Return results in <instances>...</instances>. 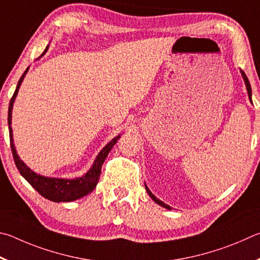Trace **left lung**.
<instances>
[{
    "label": "left lung",
    "instance_id": "left-lung-1",
    "mask_svg": "<svg viewBox=\"0 0 260 260\" xmlns=\"http://www.w3.org/2000/svg\"><path fill=\"white\" fill-rule=\"evenodd\" d=\"M241 74H242V76H243V80H244V82H245V86H247L248 95H249L250 102L252 103V98H251V95H252V93H251V85H250V82H249V80H248V77H247V75H245V73H244L243 71H241ZM145 188H146L148 195L153 199V201H154V202H156V203L158 204V206H161V207H163V208L169 209V210H171V207H170V206H168V204H166L165 202H162L161 200H158V199L155 197V195H153V194H152V192H151V190H149V188L147 187L146 184H145Z\"/></svg>",
    "mask_w": 260,
    "mask_h": 260
}]
</instances>
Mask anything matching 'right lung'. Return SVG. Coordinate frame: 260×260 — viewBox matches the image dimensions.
Returning <instances> with one entry per match:
<instances>
[{"mask_svg": "<svg viewBox=\"0 0 260 260\" xmlns=\"http://www.w3.org/2000/svg\"><path fill=\"white\" fill-rule=\"evenodd\" d=\"M48 50H44V52L41 54V57L43 56L45 51ZM28 72V68L24 72V74L18 81L17 88L15 93H13L12 98L10 100V104H9V111H8V124H9V135H10V146H11V152L13 160H15L17 169L19 170L20 175L24 177V178L28 181L31 185V187L35 188L38 192L42 195L43 198L50 200V201L53 202H71L75 201L77 199H81L88 195L89 193L92 192L94 189L95 185L98 184L100 172H102V166L105 161V158L107 157L108 153L111 152L114 145L116 144L118 138L121 137L120 135L117 137L113 138L111 142H109L106 146H105L98 156L95 157L91 169L86 172L84 176L80 177V178L75 179H60V178H49V177H44L35 174L33 170H30L28 167H27L24 162L20 160V157L18 156L16 152L15 145H13V135H12V127H11V117H12V106L13 103H15L16 95L18 93V90L20 88V84L26 73Z\"/></svg>", "mask_w": 260, "mask_h": 260, "instance_id": "obj_1", "label": "right lung"}]
</instances>
